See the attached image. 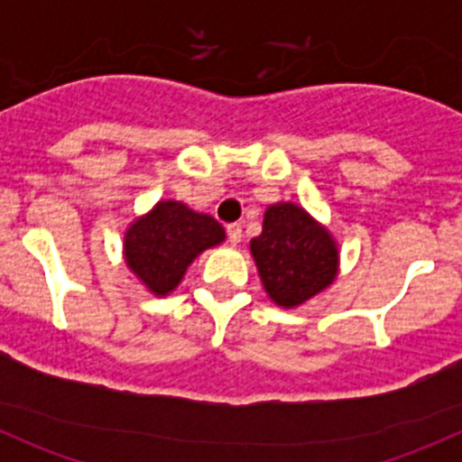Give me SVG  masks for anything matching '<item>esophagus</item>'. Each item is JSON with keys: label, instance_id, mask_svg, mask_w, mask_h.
Returning a JSON list of instances; mask_svg holds the SVG:
<instances>
[{"label": "esophagus", "instance_id": "obj_1", "mask_svg": "<svg viewBox=\"0 0 462 462\" xmlns=\"http://www.w3.org/2000/svg\"><path fill=\"white\" fill-rule=\"evenodd\" d=\"M241 236H244V230H241L239 223H232V226H227V241H230L232 245L241 244Z\"/></svg>", "mask_w": 462, "mask_h": 462}]
</instances>
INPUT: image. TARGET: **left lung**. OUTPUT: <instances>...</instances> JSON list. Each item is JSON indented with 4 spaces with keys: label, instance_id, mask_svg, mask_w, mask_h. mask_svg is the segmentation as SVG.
<instances>
[{
    "label": "left lung",
    "instance_id": "left-lung-1",
    "mask_svg": "<svg viewBox=\"0 0 462 462\" xmlns=\"http://www.w3.org/2000/svg\"><path fill=\"white\" fill-rule=\"evenodd\" d=\"M257 273L270 300L297 309L337 279L339 248L330 230L300 205L265 208L261 235L250 241Z\"/></svg>",
    "mask_w": 462,
    "mask_h": 462
}]
</instances>
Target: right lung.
<instances>
[{"mask_svg": "<svg viewBox=\"0 0 462 462\" xmlns=\"http://www.w3.org/2000/svg\"><path fill=\"white\" fill-rule=\"evenodd\" d=\"M226 241V230L214 217L194 212L183 201H158L125 230L123 257L127 268L152 295L176 291L189 263Z\"/></svg>", "mask_w": 462, "mask_h": 462, "instance_id": "obj_1", "label": "right lung"}]
</instances>
